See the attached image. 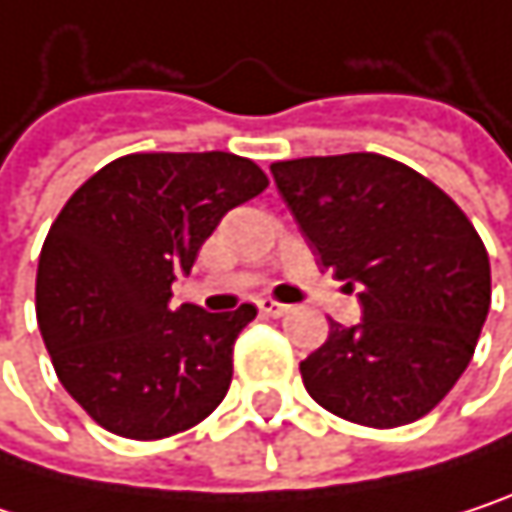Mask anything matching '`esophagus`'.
I'll list each match as a JSON object with an SVG mask.
<instances>
[{"label":"esophagus","instance_id":"esophagus-1","mask_svg":"<svg viewBox=\"0 0 512 512\" xmlns=\"http://www.w3.org/2000/svg\"><path fill=\"white\" fill-rule=\"evenodd\" d=\"M257 308H260V314H266V317H284V314L290 311V305L275 302V299H269V296L257 299Z\"/></svg>","mask_w":512,"mask_h":512}]
</instances>
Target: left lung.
<instances>
[{"mask_svg": "<svg viewBox=\"0 0 512 512\" xmlns=\"http://www.w3.org/2000/svg\"><path fill=\"white\" fill-rule=\"evenodd\" d=\"M269 171L320 266L361 302V323L329 320L326 344L299 364L308 394L361 427L424 418L457 385L489 314V255L474 225L388 156H302Z\"/></svg>", "mask_w": 512, "mask_h": 512, "instance_id": "obj_1", "label": "left lung"}]
</instances>
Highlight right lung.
Segmentation results:
<instances>
[{
  "label": "right lung",
  "mask_w": 512,
  "mask_h": 512,
  "mask_svg": "<svg viewBox=\"0 0 512 512\" xmlns=\"http://www.w3.org/2000/svg\"><path fill=\"white\" fill-rule=\"evenodd\" d=\"M266 186L252 159L225 151L127 154L67 198L41 249L35 311L61 385L103 430L165 439L225 400L257 308H171V281Z\"/></svg>",
  "instance_id": "1"
}]
</instances>
